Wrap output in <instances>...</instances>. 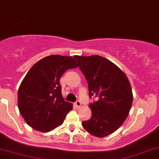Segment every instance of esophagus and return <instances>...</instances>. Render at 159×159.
<instances>
[{"label":"esophagus","instance_id":"1","mask_svg":"<svg viewBox=\"0 0 159 159\" xmlns=\"http://www.w3.org/2000/svg\"><path fill=\"white\" fill-rule=\"evenodd\" d=\"M75 105L76 107L79 108V107L81 106V102L79 101V100H77V101H76L75 102Z\"/></svg>","mask_w":159,"mask_h":159}]
</instances>
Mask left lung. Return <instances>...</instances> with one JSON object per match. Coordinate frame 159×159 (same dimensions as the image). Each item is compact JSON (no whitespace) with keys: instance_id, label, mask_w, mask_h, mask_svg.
I'll return each instance as SVG.
<instances>
[{"instance_id":"obj_1","label":"left lung","mask_w":159,"mask_h":159,"mask_svg":"<svg viewBox=\"0 0 159 159\" xmlns=\"http://www.w3.org/2000/svg\"><path fill=\"white\" fill-rule=\"evenodd\" d=\"M87 81L92 117L82 122L89 133L103 138L124 123L133 101L132 87L125 74L112 62L98 55L74 56Z\"/></svg>"}]
</instances>
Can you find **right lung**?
I'll list each match as a JSON object with an SVG mask.
<instances>
[{
  "instance_id": "add662e5",
  "label": "right lung",
  "mask_w": 159,
  "mask_h": 159,
  "mask_svg": "<svg viewBox=\"0 0 159 159\" xmlns=\"http://www.w3.org/2000/svg\"><path fill=\"white\" fill-rule=\"evenodd\" d=\"M76 67L72 57L55 54L43 58L28 71L18 91V105L30 127L48 132L63 123L72 104L62 96L60 79L67 69Z\"/></svg>"
}]
</instances>
